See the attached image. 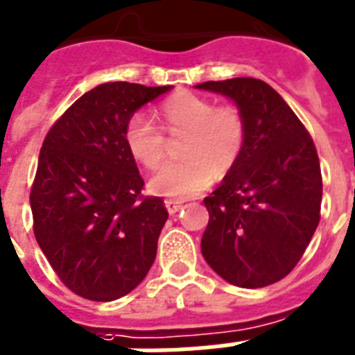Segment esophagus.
Segmentation results:
<instances>
[{
    "label": "esophagus",
    "instance_id": "1",
    "mask_svg": "<svg viewBox=\"0 0 355 355\" xmlns=\"http://www.w3.org/2000/svg\"><path fill=\"white\" fill-rule=\"evenodd\" d=\"M165 207L166 210H168V214H175L183 209V203L178 201V199H165Z\"/></svg>",
    "mask_w": 355,
    "mask_h": 355
}]
</instances>
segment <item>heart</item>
I'll return each mask as SVG.
<instances>
[{"label":"heart","mask_w":355,"mask_h":355,"mask_svg":"<svg viewBox=\"0 0 355 355\" xmlns=\"http://www.w3.org/2000/svg\"><path fill=\"white\" fill-rule=\"evenodd\" d=\"M161 125L171 136H184V159L171 161L150 178V190L159 196L187 199L223 178L239 161L247 141V123L232 105L216 107L212 99L194 92H178L161 105ZM128 150L146 168H156L166 156V137L154 119L132 116L125 130Z\"/></svg>","instance_id":"obj_1"}]
</instances>
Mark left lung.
<instances>
[{"label":"left lung","instance_id":"left-lung-1","mask_svg":"<svg viewBox=\"0 0 355 355\" xmlns=\"http://www.w3.org/2000/svg\"><path fill=\"white\" fill-rule=\"evenodd\" d=\"M247 123L245 148L205 198L201 252L212 270L241 288H261L292 272L319 223L323 180L312 137L270 85L254 78L207 81Z\"/></svg>","mask_w":355,"mask_h":355}]
</instances>
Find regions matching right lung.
<instances>
[{
  "instance_id": "1",
  "label": "right lung",
  "mask_w": 355,
  "mask_h": 355,
  "mask_svg": "<svg viewBox=\"0 0 355 355\" xmlns=\"http://www.w3.org/2000/svg\"><path fill=\"white\" fill-rule=\"evenodd\" d=\"M172 87L112 81L70 105L46 134L31 190L34 236L63 285L90 301L136 288L168 212L145 198L125 141L137 108Z\"/></svg>"
}]
</instances>
